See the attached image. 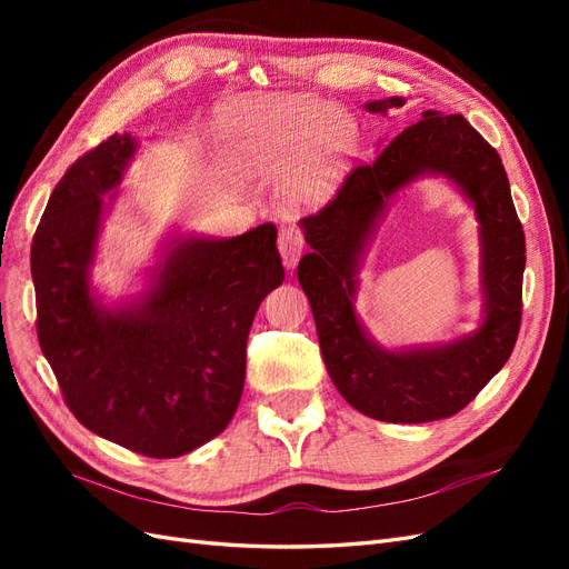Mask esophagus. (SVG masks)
Instances as JSON below:
<instances>
[{"label":"esophagus","instance_id":"esophagus-1","mask_svg":"<svg viewBox=\"0 0 569 569\" xmlns=\"http://www.w3.org/2000/svg\"><path fill=\"white\" fill-rule=\"evenodd\" d=\"M303 247H306V242H303V234H301L299 228L284 226V228L280 230L278 249H280V253H282V263H284L287 270H291V268H295V266L299 263V258H301V253H303Z\"/></svg>","mask_w":569,"mask_h":569}]
</instances>
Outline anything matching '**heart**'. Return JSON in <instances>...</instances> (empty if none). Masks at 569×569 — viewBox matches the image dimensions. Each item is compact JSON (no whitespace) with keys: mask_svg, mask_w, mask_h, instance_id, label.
Listing matches in <instances>:
<instances>
[{"mask_svg":"<svg viewBox=\"0 0 569 569\" xmlns=\"http://www.w3.org/2000/svg\"><path fill=\"white\" fill-rule=\"evenodd\" d=\"M356 140L353 120L330 101L284 99L239 118L230 151L247 168H280L291 161L287 192L297 201H318L335 187Z\"/></svg>","mask_w":569,"mask_h":569,"instance_id":"b5f03b06","label":"heart"}]
</instances>
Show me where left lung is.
I'll list each match as a JSON object with an SVG mask.
<instances>
[{
  "instance_id": "obj_1",
  "label": "left lung",
  "mask_w": 569,
  "mask_h": 569,
  "mask_svg": "<svg viewBox=\"0 0 569 569\" xmlns=\"http://www.w3.org/2000/svg\"><path fill=\"white\" fill-rule=\"evenodd\" d=\"M403 97L368 101L372 113ZM446 177L480 222L482 322L475 333L432 348L385 350L355 313L357 270L391 196L410 181ZM313 251L299 261V284L316 318L325 368L356 410L382 422L451 418L506 366L522 320L525 232L496 149L462 116L422 111L370 161L353 168L337 197L301 220Z\"/></svg>"
}]
</instances>
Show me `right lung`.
Returning a JSON list of instances; mask_svg holds the SVG:
<instances>
[{
    "mask_svg": "<svg viewBox=\"0 0 569 569\" xmlns=\"http://www.w3.org/2000/svg\"><path fill=\"white\" fill-rule=\"evenodd\" d=\"M137 147L130 132L111 134L51 192L30 249L38 339L80 425L134 453L178 458L232 420L253 316L284 268L272 222L226 239L178 234L144 291L101 301L92 287L101 220Z\"/></svg>",
    "mask_w": 569,
    "mask_h": 569,
    "instance_id": "obj_1",
    "label": "right lung"
}]
</instances>
